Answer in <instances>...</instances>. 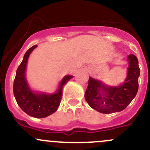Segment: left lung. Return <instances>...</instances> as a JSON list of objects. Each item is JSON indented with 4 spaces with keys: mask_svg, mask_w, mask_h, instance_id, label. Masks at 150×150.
I'll list each match as a JSON object with an SVG mask.
<instances>
[{
    "mask_svg": "<svg viewBox=\"0 0 150 150\" xmlns=\"http://www.w3.org/2000/svg\"><path fill=\"white\" fill-rule=\"evenodd\" d=\"M127 59L129 64L125 83L116 87H109L91 77L88 79L85 99L91 108L104 114L124 110L132 101L139 88L140 69L138 59L130 54Z\"/></svg>",
    "mask_w": 150,
    "mask_h": 150,
    "instance_id": "obj_1",
    "label": "left lung"
}]
</instances>
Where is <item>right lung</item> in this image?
I'll list each match as a JSON object with an SVG mask.
<instances>
[{
  "label": "right lung",
  "instance_id": "add662e5",
  "mask_svg": "<svg viewBox=\"0 0 150 150\" xmlns=\"http://www.w3.org/2000/svg\"><path fill=\"white\" fill-rule=\"evenodd\" d=\"M36 46L37 45H34L25 52L23 61L18 67L13 82V93L18 104L24 112L31 117L43 118L57 110L62 98L63 87L72 76H66L63 79L56 94L49 95L33 93L27 84L25 70L28 56Z\"/></svg>",
  "mask_w": 150,
  "mask_h": 150
}]
</instances>
